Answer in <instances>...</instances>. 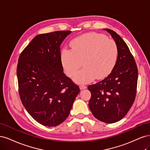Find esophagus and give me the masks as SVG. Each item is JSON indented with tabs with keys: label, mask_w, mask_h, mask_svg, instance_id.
Wrapping results in <instances>:
<instances>
[{
	"label": "esophagus",
	"mask_w": 150,
	"mask_h": 150,
	"mask_svg": "<svg viewBox=\"0 0 150 150\" xmlns=\"http://www.w3.org/2000/svg\"><path fill=\"white\" fill-rule=\"evenodd\" d=\"M86 86H85V85H80V90H84V89H86Z\"/></svg>",
	"instance_id": "obj_1"
}]
</instances>
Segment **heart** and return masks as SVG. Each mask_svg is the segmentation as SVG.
<instances>
[{
	"label": "heart",
	"instance_id": "obj_1",
	"mask_svg": "<svg viewBox=\"0 0 150 150\" xmlns=\"http://www.w3.org/2000/svg\"><path fill=\"white\" fill-rule=\"evenodd\" d=\"M71 49L61 52L60 61L69 76L74 75L83 62V69L74 77L77 83L84 84L107 76L116 64L118 50L116 42L97 33H88L71 42Z\"/></svg>",
	"mask_w": 150,
	"mask_h": 150
}]
</instances>
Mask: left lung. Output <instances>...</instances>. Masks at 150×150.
Returning <instances> with one entry per match:
<instances>
[{"instance_id": "left-lung-1", "label": "left lung", "mask_w": 150, "mask_h": 150, "mask_svg": "<svg viewBox=\"0 0 150 150\" xmlns=\"http://www.w3.org/2000/svg\"><path fill=\"white\" fill-rule=\"evenodd\" d=\"M107 30L118 47L116 64L104 80L88 86L91 93L89 108L94 117L107 123L122 120L134 102L137 93L138 69L127 43L117 33Z\"/></svg>"}]
</instances>
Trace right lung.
Masks as SVG:
<instances>
[{
    "label": "right lung",
    "mask_w": 150,
    "mask_h": 150,
    "mask_svg": "<svg viewBox=\"0 0 150 150\" xmlns=\"http://www.w3.org/2000/svg\"><path fill=\"white\" fill-rule=\"evenodd\" d=\"M71 31L35 36L19 57L18 91L27 112L38 123L56 127L67 119L80 92L64 73L60 45Z\"/></svg>",
    "instance_id": "right-lung-1"
}]
</instances>
